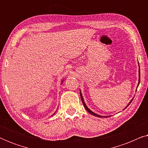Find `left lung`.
Segmentation results:
<instances>
[{
	"label": "left lung",
	"mask_w": 148,
	"mask_h": 148,
	"mask_svg": "<svg viewBox=\"0 0 148 148\" xmlns=\"http://www.w3.org/2000/svg\"><path fill=\"white\" fill-rule=\"evenodd\" d=\"M139 83H140V70H139ZM139 84H138V86H139ZM80 96H81V98H82V103H83V104H84V106L85 107V108H86V110L88 111V112H90L91 114L94 115V116H98V117H100V118H102V117H104V116H100V115L96 114V113L93 112L92 110H90V109H89V108H88V107H87V106H86V104H85V102H84V99H83L82 95V94H81V93H80ZM132 100H131V102H130V103H129V104H128V106H129V104H131V102H132Z\"/></svg>",
	"instance_id": "left-lung-1"
}]
</instances>
